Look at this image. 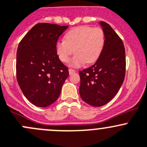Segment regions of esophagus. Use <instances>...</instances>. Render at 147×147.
I'll return each instance as SVG.
<instances>
[{"label":"esophagus","instance_id":"obj_1","mask_svg":"<svg viewBox=\"0 0 147 147\" xmlns=\"http://www.w3.org/2000/svg\"><path fill=\"white\" fill-rule=\"evenodd\" d=\"M69 74H70V75H71V74H73L74 73H75L76 71L74 70V69H69Z\"/></svg>","mask_w":147,"mask_h":147}]
</instances>
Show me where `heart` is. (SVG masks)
I'll use <instances>...</instances> for the list:
<instances>
[{
	"instance_id": "b5f03b06",
	"label": "heart",
	"mask_w": 147,
	"mask_h": 147,
	"mask_svg": "<svg viewBox=\"0 0 147 147\" xmlns=\"http://www.w3.org/2000/svg\"><path fill=\"white\" fill-rule=\"evenodd\" d=\"M105 43L104 33L101 28L81 26L69 30L64 40L56 43V53L61 61L67 62L71 55H74L69 61L71 66H80L84 63H91L99 58Z\"/></svg>"
}]
</instances>
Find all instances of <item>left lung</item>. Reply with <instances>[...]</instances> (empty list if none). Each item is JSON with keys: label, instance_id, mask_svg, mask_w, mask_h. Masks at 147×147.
<instances>
[{"label": "left lung", "instance_id": "8db88e82", "mask_svg": "<svg viewBox=\"0 0 147 147\" xmlns=\"http://www.w3.org/2000/svg\"><path fill=\"white\" fill-rule=\"evenodd\" d=\"M98 24L105 36L104 49L92 66L78 72L81 98L95 107L105 105L117 95L123 84L126 71L122 40L108 24L103 21Z\"/></svg>", "mask_w": 147, "mask_h": 147}]
</instances>
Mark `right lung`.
<instances>
[{
	"label": "right lung",
	"instance_id": "obj_1",
	"mask_svg": "<svg viewBox=\"0 0 147 147\" xmlns=\"http://www.w3.org/2000/svg\"><path fill=\"white\" fill-rule=\"evenodd\" d=\"M69 26L42 23L33 26L18 45L16 75L31 104L47 107L59 97L69 70L56 53V43Z\"/></svg>",
	"mask_w": 147,
	"mask_h": 147
}]
</instances>
